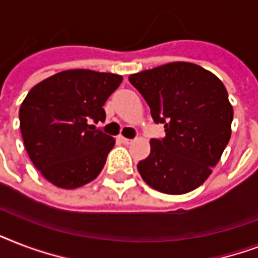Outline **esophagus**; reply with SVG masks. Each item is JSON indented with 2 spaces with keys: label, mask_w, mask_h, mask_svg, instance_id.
Masks as SVG:
<instances>
[{
  "label": "esophagus",
  "mask_w": 258,
  "mask_h": 258,
  "mask_svg": "<svg viewBox=\"0 0 258 258\" xmlns=\"http://www.w3.org/2000/svg\"><path fill=\"white\" fill-rule=\"evenodd\" d=\"M119 141H120L121 143H124V145H130V143L133 142V141H131V139H128V138L121 137V135H120V137H119Z\"/></svg>",
  "instance_id": "esophagus-1"
}]
</instances>
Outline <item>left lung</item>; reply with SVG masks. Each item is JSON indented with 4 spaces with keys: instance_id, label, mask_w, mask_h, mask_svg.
Wrapping results in <instances>:
<instances>
[{
    "instance_id": "left-lung-1",
    "label": "left lung",
    "mask_w": 258,
    "mask_h": 258,
    "mask_svg": "<svg viewBox=\"0 0 258 258\" xmlns=\"http://www.w3.org/2000/svg\"><path fill=\"white\" fill-rule=\"evenodd\" d=\"M165 138L138 163L146 183L166 194H184L212 174L230 139L233 107L220 79L191 62H170L131 75Z\"/></svg>"
}]
</instances>
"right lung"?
Listing matches in <instances>:
<instances>
[{
    "label": "right lung",
    "mask_w": 258,
    "mask_h": 258,
    "mask_svg": "<svg viewBox=\"0 0 258 258\" xmlns=\"http://www.w3.org/2000/svg\"><path fill=\"white\" fill-rule=\"evenodd\" d=\"M119 75L62 71L30 89L20 107V128L34 167L50 183L76 188L103 170L115 139L96 128Z\"/></svg>",
    "instance_id": "obj_1"
}]
</instances>
